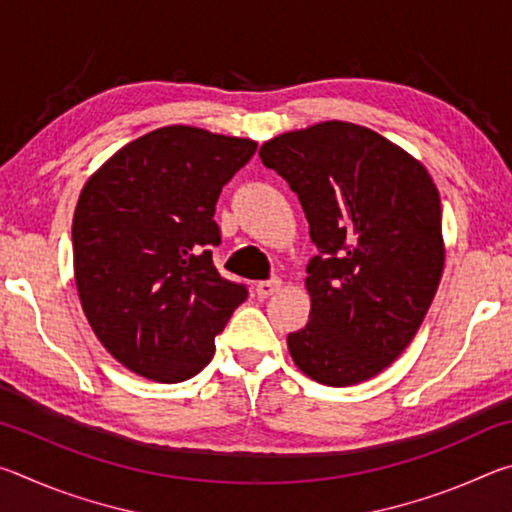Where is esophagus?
<instances>
[{
  "mask_svg": "<svg viewBox=\"0 0 512 512\" xmlns=\"http://www.w3.org/2000/svg\"><path fill=\"white\" fill-rule=\"evenodd\" d=\"M280 287H282V282L277 280V277H271V280H262V282H257L255 293H257L259 298H268V296H273L275 291H280Z\"/></svg>",
  "mask_w": 512,
  "mask_h": 512,
  "instance_id": "34e87169",
  "label": "esophagus"
}]
</instances>
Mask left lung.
Here are the masks:
<instances>
[{
	"mask_svg": "<svg viewBox=\"0 0 512 512\" xmlns=\"http://www.w3.org/2000/svg\"><path fill=\"white\" fill-rule=\"evenodd\" d=\"M259 158L298 194L318 248L307 264L309 323L287 339L293 361L327 386L379 375L413 341L443 275L429 171L348 121L277 135Z\"/></svg>",
	"mask_w": 512,
	"mask_h": 512,
	"instance_id": "obj_1",
	"label": "left lung"
}]
</instances>
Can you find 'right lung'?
<instances>
[{
    "label": "right lung",
    "mask_w": 512,
    "mask_h": 512,
    "mask_svg": "<svg viewBox=\"0 0 512 512\" xmlns=\"http://www.w3.org/2000/svg\"><path fill=\"white\" fill-rule=\"evenodd\" d=\"M257 144L164 126L119 149L85 183L72 223L88 323L121 366L178 384L214 357V336L248 298L216 271L223 185Z\"/></svg>",
    "instance_id": "1"
}]
</instances>
